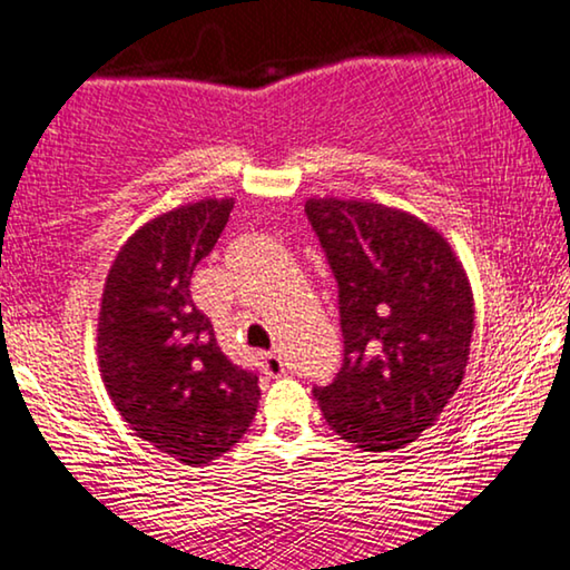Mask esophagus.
Returning a JSON list of instances; mask_svg holds the SVG:
<instances>
[{"label": "esophagus", "mask_w": 570, "mask_h": 570, "mask_svg": "<svg viewBox=\"0 0 570 570\" xmlns=\"http://www.w3.org/2000/svg\"><path fill=\"white\" fill-rule=\"evenodd\" d=\"M261 366H263V374H268V376H282L286 372L282 356H278L276 351H268V354H263Z\"/></svg>", "instance_id": "esophagus-1"}]
</instances>
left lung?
I'll use <instances>...</instances> for the list:
<instances>
[{
	"mask_svg": "<svg viewBox=\"0 0 570 570\" xmlns=\"http://www.w3.org/2000/svg\"><path fill=\"white\" fill-rule=\"evenodd\" d=\"M338 282L343 366L315 397L327 426L364 452L419 439L460 390L475 302L442 232L358 198H307Z\"/></svg>",
	"mask_w": 570,
	"mask_h": 570,
	"instance_id": "1",
	"label": "left lung"
}]
</instances>
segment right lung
Masks as SVG:
<instances>
[{
    "mask_svg": "<svg viewBox=\"0 0 570 570\" xmlns=\"http://www.w3.org/2000/svg\"><path fill=\"white\" fill-rule=\"evenodd\" d=\"M235 198H202L149 219L118 250L98 312L102 384L136 436L190 468L229 452L255 419L258 374L232 364L190 299Z\"/></svg>",
    "mask_w": 570,
    "mask_h": 570,
    "instance_id": "obj_1",
    "label": "right lung"
}]
</instances>
